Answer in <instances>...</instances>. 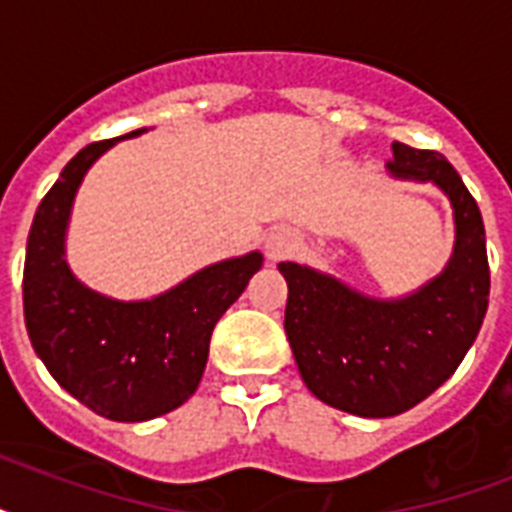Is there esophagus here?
Listing matches in <instances>:
<instances>
[{"mask_svg": "<svg viewBox=\"0 0 512 512\" xmlns=\"http://www.w3.org/2000/svg\"><path fill=\"white\" fill-rule=\"evenodd\" d=\"M292 247H295V239H292L289 231H273L268 241H265V252H268L271 260H281Z\"/></svg>", "mask_w": 512, "mask_h": 512, "instance_id": "obj_1", "label": "esophagus"}]
</instances>
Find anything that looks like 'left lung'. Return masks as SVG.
I'll use <instances>...</instances> for the list:
<instances>
[{
  "label": "left lung",
  "instance_id": "1",
  "mask_svg": "<svg viewBox=\"0 0 512 512\" xmlns=\"http://www.w3.org/2000/svg\"><path fill=\"white\" fill-rule=\"evenodd\" d=\"M388 167L436 183L452 201L457 241L441 276L404 300H374L305 265L279 263L300 377L324 404L358 417H393L444 385L489 308L484 220L457 170L438 151L406 143H393Z\"/></svg>",
  "mask_w": 512,
  "mask_h": 512
}]
</instances>
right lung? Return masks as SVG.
Instances as JSON below:
<instances>
[{
    "instance_id": "1",
    "label": "right lung",
    "mask_w": 512,
    "mask_h": 512,
    "mask_svg": "<svg viewBox=\"0 0 512 512\" xmlns=\"http://www.w3.org/2000/svg\"><path fill=\"white\" fill-rule=\"evenodd\" d=\"M116 140L82 148L36 209L23 316L36 356L60 388L106 420L143 422L177 409L199 388L212 329L260 271L263 255L209 265L143 303H119L79 284L63 260L68 212L84 172Z\"/></svg>"
}]
</instances>
